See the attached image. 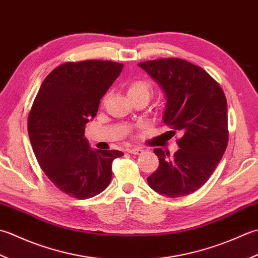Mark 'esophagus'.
Returning <instances> with one entry per match:
<instances>
[{
  "label": "esophagus",
  "instance_id": "1",
  "mask_svg": "<svg viewBox=\"0 0 258 258\" xmlns=\"http://www.w3.org/2000/svg\"><path fill=\"white\" fill-rule=\"evenodd\" d=\"M127 151L129 154H133V155H141L144 152V150L141 148H130V149H127Z\"/></svg>",
  "mask_w": 258,
  "mask_h": 258
}]
</instances>
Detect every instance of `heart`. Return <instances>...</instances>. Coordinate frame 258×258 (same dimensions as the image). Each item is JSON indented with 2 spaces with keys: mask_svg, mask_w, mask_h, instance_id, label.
<instances>
[{
  "mask_svg": "<svg viewBox=\"0 0 258 258\" xmlns=\"http://www.w3.org/2000/svg\"><path fill=\"white\" fill-rule=\"evenodd\" d=\"M141 93H146L150 96V87L149 85H147L144 81H134L130 83V86L128 88V94L129 97L137 96V94H141Z\"/></svg>",
  "mask_w": 258,
  "mask_h": 258,
  "instance_id": "1",
  "label": "heart"
}]
</instances>
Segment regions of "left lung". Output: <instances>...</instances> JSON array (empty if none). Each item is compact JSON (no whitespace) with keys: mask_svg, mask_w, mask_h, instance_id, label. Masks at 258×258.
Listing matches in <instances>:
<instances>
[{"mask_svg":"<svg viewBox=\"0 0 258 258\" xmlns=\"http://www.w3.org/2000/svg\"><path fill=\"white\" fill-rule=\"evenodd\" d=\"M166 96L164 123L180 134L172 157L154 150L159 167L147 178L156 192L177 198L204 186L219 164L228 143L227 101L218 83L203 68L170 57L138 64Z\"/></svg>","mask_w":258,"mask_h":258,"instance_id":"left-lung-1","label":"left lung"}]
</instances>
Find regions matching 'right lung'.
<instances>
[{
    "label": "right lung",
    "instance_id": "obj_1",
    "mask_svg": "<svg viewBox=\"0 0 258 258\" xmlns=\"http://www.w3.org/2000/svg\"><path fill=\"white\" fill-rule=\"evenodd\" d=\"M123 64L103 60L67 62L44 79L31 108L28 131L40 167L67 195L87 199L102 192L119 150H93L85 137L100 99Z\"/></svg>",
    "mask_w": 258,
    "mask_h": 258
}]
</instances>
